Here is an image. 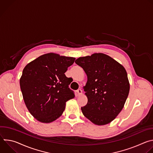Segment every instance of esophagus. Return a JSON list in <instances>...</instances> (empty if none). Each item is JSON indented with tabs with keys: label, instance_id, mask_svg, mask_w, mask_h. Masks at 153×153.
I'll use <instances>...</instances> for the list:
<instances>
[{
	"label": "esophagus",
	"instance_id": "esophagus-1",
	"mask_svg": "<svg viewBox=\"0 0 153 153\" xmlns=\"http://www.w3.org/2000/svg\"><path fill=\"white\" fill-rule=\"evenodd\" d=\"M76 92H77V94L78 96H80V95H82V90L81 89H78V90L76 91Z\"/></svg>",
	"mask_w": 153,
	"mask_h": 153
}]
</instances>
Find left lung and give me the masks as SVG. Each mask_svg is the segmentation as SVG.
<instances>
[{
  "label": "left lung",
  "mask_w": 153,
  "mask_h": 153,
  "mask_svg": "<svg viewBox=\"0 0 153 153\" xmlns=\"http://www.w3.org/2000/svg\"><path fill=\"white\" fill-rule=\"evenodd\" d=\"M75 63L87 76L83 86L88 103L82 107L83 114L97 125L112 122L123 109L129 92L125 68L103 53L80 57Z\"/></svg>",
  "instance_id": "left-lung-1"
}]
</instances>
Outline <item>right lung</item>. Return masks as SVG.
I'll use <instances>...</instances> for the list:
<instances>
[{
	"mask_svg": "<svg viewBox=\"0 0 153 153\" xmlns=\"http://www.w3.org/2000/svg\"><path fill=\"white\" fill-rule=\"evenodd\" d=\"M76 58L50 53L28 63L20 79L25 105L42 123H51L60 117L66 102L75 97L69 88L71 78L65 73Z\"/></svg>",
	"mask_w": 153,
	"mask_h": 153,
	"instance_id": "obj_1",
	"label": "right lung"
}]
</instances>
